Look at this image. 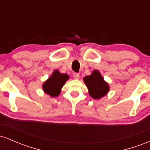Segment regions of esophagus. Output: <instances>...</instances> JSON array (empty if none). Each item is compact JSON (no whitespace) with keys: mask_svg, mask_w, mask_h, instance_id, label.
Returning a JSON list of instances; mask_svg holds the SVG:
<instances>
[{"mask_svg":"<svg viewBox=\"0 0 150 150\" xmlns=\"http://www.w3.org/2000/svg\"><path fill=\"white\" fill-rule=\"evenodd\" d=\"M73 77H74V78L76 79V80H78V79L80 78V74L76 73H73Z\"/></svg>","mask_w":150,"mask_h":150,"instance_id":"1","label":"esophagus"}]
</instances>
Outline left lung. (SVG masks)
Masks as SVG:
<instances>
[{"label": "left lung", "mask_w": 150, "mask_h": 150, "mask_svg": "<svg viewBox=\"0 0 150 150\" xmlns=\"http://www.w3.org/2000/svg\"><path fill=\"white\" fill-rule=\"evenodd\" d=\"M83 81L88 89L89 96L93 99H101L109 92L108 83L104 80L99 70H93L90 75L84 77Z\"/></svg>", "instance_id": "8db88e82"}]
</instances>
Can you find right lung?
<instances>
[{
	"instance_id": "obj_1",
	"label": "right lung",
	"mask_w": 150,
	"mask_h": 150,
	"mask_svg": "<svg viewBox=\"0 0 150 150\" xmlns=\"http://www.w3.org/2000/svg\"><path fill=\"white\" fill-rule=\"evenodd\" d=\"M69 77L68 74L60 73L58 70H54L52 75L43 83V91L51 97H58L61 94L62 87Z\"/></svg>"
}]
</instances>
